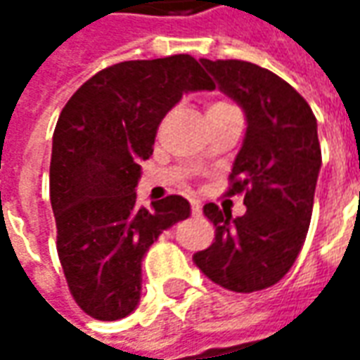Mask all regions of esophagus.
<instances>
[{
    "mask_svg": "<svg viewBox=\"0 0 360 360\" xmlns=\"http://www.w3.org/2000/svg\"><path fill=\"white\" fill-rule=\"evenodd\" d=\"M191 210H193V216H200L202 214V206L198 200H191Z\"/></svg>",
    "mask_w": 360,
    "mask_h": 360,
    "instance_id": "1",
    "label": "esophagus"
}]
</instances>
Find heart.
<instances>
[{
  "mask_svg": "<svg viewBox=\"0 0 360 360\" xmlns=\"http://www.w3.org/2000/svg\"><path fill=\"white\" fill-rule=\"evenodd\" d=\"M224 103H227V102H216V103H212L210 108H214V105H224Z\"/></svg>",
  "mask_w": 360,
  "mask_h": 360,
  "instance_id": "obj_1",
  "label": "heart"
}]
</instances>
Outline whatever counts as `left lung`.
Masks as SVG:
<instances>
[{
    "instance_id": "left-lung-1",
    "label": "left lung",
    "mask_w": 360,
    "mask_h": 360,
    "mask_svg": "<svg viewBox=\"0 0 360 360\" xmlns=\"http://www.w3.org/2000/svg\"><path fill=\"white\" fill-rule=\"evenodd\" d=\"M200 63L247 117L227 191H245L247 212L233 218L231 210L206 204L216 239L193 260L214 283L252 293L278 283L307 239L322 165L316 117L307 100L268 69L239 59Z\"/></svg>"
}]
</instances>
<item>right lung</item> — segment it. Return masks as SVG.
<instances>
[{
	"label": "right lung",
	"mask_w": 360,
	"mask_h": 360,
	"mask_svg": "<svg viewBox=\"0 0 360 360\" xmlns=\"http://www.w3.org/2000/svg\"><path fill=\"white\" fill-rule=\"evenodd\" d=\"M198 90L214 82L191 56L123 61L84 82L59 115L50 162L58 255L75 301L96 320L136 309L152 243L191 216L179 195L139 208L136 185L165 113Z\"/></svg>",
	"instance_id": "add662e5"
}]
</instances>
